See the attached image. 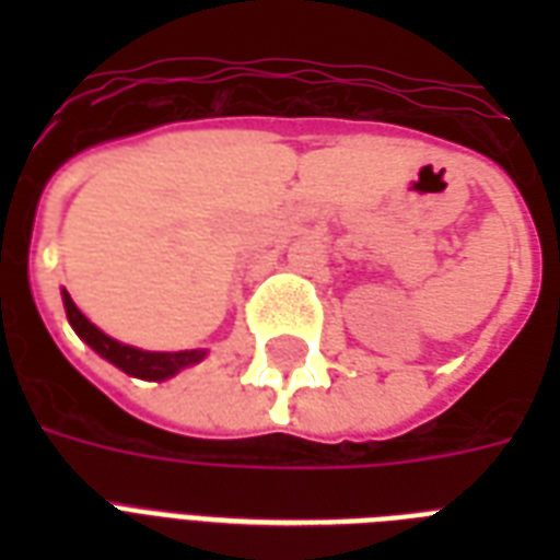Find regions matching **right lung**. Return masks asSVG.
<instances>
[{"label":"right lung","mask_w":560,"mask_h":560,"mask_svg":"<svg viewBox=\"0 0 560 560\" xmlns=\"http://www.w3.org/2000/svg\"><path fill=\"white\" fill-rule=\"evenodd\" d=\"M63 307L66 319L74 328V334L81 337L86 346H90L95 354H101L104 360H109L113 366L121 369L125 374H133V377H142V381H168L174 374H179L183 369L194 366L206 358V349H191V351H144L136 349V346H127V342H118L113 337L101 331L98 325H92L86 316L78 311V305L72 302V296L63 290Z\"/></svg>","instance_id":"1"}]
</instances>
